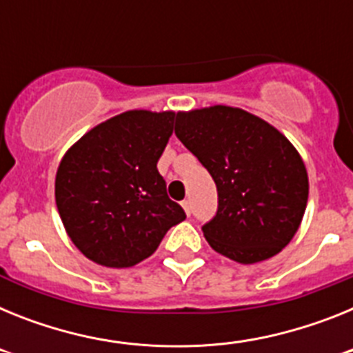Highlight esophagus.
<instances>
[{
	"label": "esophagus",
	"instance_id": "34e87169",
	"mask_svg": "<svg viewBox=\"0 0 353 353\" xmlns=\"http://www.w3.org/2000/svg\"><path fill=\"white\" fill-rule=\"evenodd\" d=\"M182 207H183V210H185L187 215H191V214H192L191 201H189V199H183V201H182Z\"/></svg>",
	"mask_w": 353,
	"mask_h": 353
}]
</instances>
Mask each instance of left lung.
<instances>
[{"label":"left lung","mask_w":353,"mask_h":353,"mask_svg":"<svg viewBox=\"0 0 353 353\" xmlns=\"http://www.w3.org/2000/svg\"><path fill=\"white\" fill-rule=\"evenodd\" d=\"M174 134L217 187V212L201 228L210 248L239 263L281 251L299 230L310 192L292 143L261 118L228 105L179 113Z\"/></svg>","instance_id":"obj_1"}]
</instances>
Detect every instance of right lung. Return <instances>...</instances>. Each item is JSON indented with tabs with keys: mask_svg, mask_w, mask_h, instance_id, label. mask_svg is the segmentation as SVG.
<instances>
[{
	"mask_svg": "<svg viewBox=\"0 0 353 353\" xmlns=\"http://www.w3.org/2000/svg\"><path fill=\"white\" fill-rule=\"evenodd\" d=\"M173 121L174 113L127 111L84 134L61 159L56 207L72 242L95 263L132 267L185 219L157 170Z\"/></svg>",
	"mask_w": 353,
	"mask_h": 353,
	"instance_id": "right-lung-1",
	"label": "right lung"
}]
</instances>
